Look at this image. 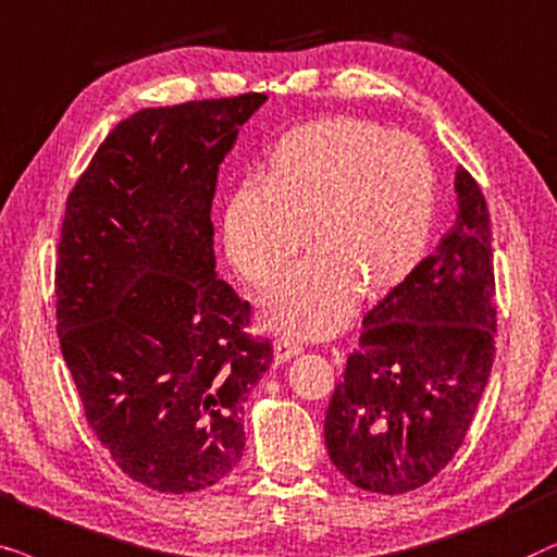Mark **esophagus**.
<instances>
[{
    "label": "esophagus",
    "instance_id": "1",
    "mask_svg": "<svg viewBox=\"0 0 557 557\" xmlns=\"http://www.w3.org/2000/svg\"><path fill=\"white\" fill-rule=\"evenodd\" d=\"M300 351H302V346L298 344V341H293V338H277V341H274V346H272V361H274V367L285 364V361H290L293 356H298Z\"/></svg>",
    "mask_w": 557,
    "mask_h": 557
}]
</instances>
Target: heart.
Wrapping results in <instances>:
<instances>
[{
    "label": "heart",
    "mask_w": 557,
    "mask_h": 557,
    "mask_svg": "<svg viewBox=\"0 0 557 557\" xmlns=\"http://www.w3.org/2000/svg\"><path fill=\"white\" fill-rule=\"evenodd\" d=\"M435 193V168L418 139L369 119H315L274 145L262 188L232 193L221 236L255 287L277 283L308 236L313 257L264 295L262 321L323 338L348 321L359 295L380 300L418 270Z\"/></svg>",
    "instance_id": "obj_1"
}]
</instances>
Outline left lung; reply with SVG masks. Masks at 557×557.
Returning a JSON list of instances; mask_svg holds the SVG:
<instances>
[{"label":"left lung","instance_id":"left-lung-1","mask_svg":"<svg viewBox=\"0 0 557 557\" xmlns=\"http://www.w3.org/2000/svg\"><path fill=\"white\" fill-rule=\"evenodd\" d=\"M456 221L364 318L325 412L336 469L376 494L412 492L461 448L494 364V257L484 193L456 170Z\"/></svg>","mask_w":557,"mask_h":557}]
</instances>
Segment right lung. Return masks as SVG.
I'll return each instance as SVG.
<instances>
[{
	"instance_id": "obj_1",
	"label": "right lung",
	"mask_w": 557,
	"mask_h": 557,
	"mask_svg": "<svg viewBox=\"0 0 557 557\" xmlns=\"http://www.w3.org/2000/svg\"><path fill=\"white\" fill-rule=\"evenodd\" d=\"M264 94L119 122L65 203L58 338L96 438L168 494L213 486L244 454L242 403L272 361L249 302L219 280V168Z\"/></svg>"
}]
</instances>
